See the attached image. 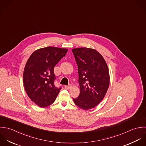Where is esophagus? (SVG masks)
Instances as JSON below:
<instances>
[{"label":"esophagus","mask_w":146,"mask_h":146,"mask_svg":"<svg viewBox=\"0 0 146 146\" xmlns=\"http://www.w3.org/2000/svg\"><path fill=\"white\" fill-rule=\"evenodd\" d=\"M72 87V85H68V86H65V88H66V89H70V88Z\"/></svg>","instance_id":"34e87169"}]
</instances>
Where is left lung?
Returning a JSON list of instances; mask_svg holds the SVG:
<instances>
[{
	"mask_svg": "<svg viewBox=\"0 0 146 146\" xmlns=\"http://www.w3.org/2000/svg\"><path fill=\"white\" fill-rule=\"evenodd\" d=\"M78 66L80 95L73 101L78 107L88 110L104 98L110 85L107 63L95 50L86 47L72 50Z\"/></svg>",
	"mask_w": 146,
	"mask_h": 146,
	"instance_id": "1",
	"label": "left lung"
}]
</instances>
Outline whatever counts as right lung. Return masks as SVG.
<instances>
[{"label":"right lung","instance_id":"right-lung-1","mask_svg":"<svg viewBox=\"0 0 146 146\" xmlns=\"http://www.w3.org/2000/svg\"><path fill=\"white\" fill-rule=\"evenodd\" d=\"M68 50L47 47L35 51L24 70L23 81L30 99L40 107H46L55 100L61 88L54 85V69L65 56Z\"/></svg>","mask_w":146,"mask_h":146}]
</instances>
